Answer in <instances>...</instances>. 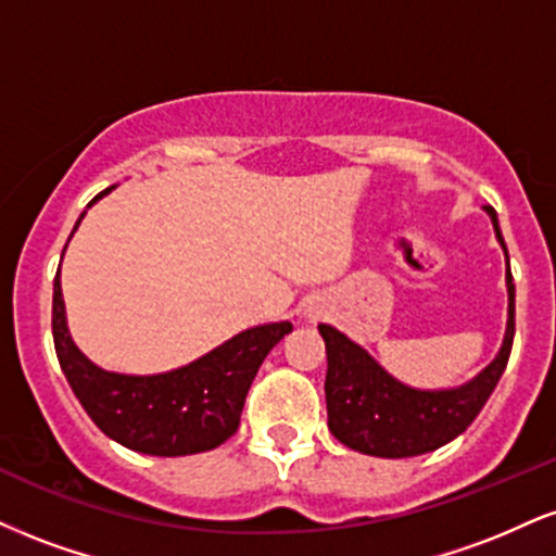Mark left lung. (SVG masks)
<instances>
[{
  "label": "left lung",
  "mask_w": 556,
  "mask_h": 556,
  "mask_svg": "<svg viewBox=\"0 0 556 556\" xmlns=\"http://www.w3.org/2000/svg\"><path fill=\"white\" fill-rule=\"evenodd\" d=\"M486 212L505 249L497 212L492 206H486ZM505 279L510 305H507L503 350L471 383L451 388V391H417V388L399 383L363 346L346 339L342 331L320 324L318 331L326 342V357H329L324 388L333 438L352 451L380 458L422 456L458 438L477 419L510 359L515 337V285L510 264H507Z\"/></svg>",
  "instance_id": "left-lung-1"
}]
</instances>
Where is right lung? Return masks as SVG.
I'll list each match as a JSON object with an SVG mask.
<instances>
[{
  "instance_id": "1",
  "label": "right lung",
  "mask_w": 556,
  "mask_h": 556,
  "mask_svg": "<svg viewBox=\"0 0 556 556\" xmlns=\"http://www.w3.org/2000/svg\"><path fill=\"white\" fill-rule=\"evenodd\" d=\"M51 329L59 365L83 409L100 430L147 456H191L223 445L238 430L240 412L261 363L271 346L292 331V324L282 320L256 326L197 363L163 376H118L92 365L72 342L56 271Z\"/></svg>"
}]
</instances>
